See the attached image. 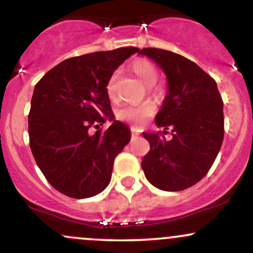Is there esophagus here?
<instances>
[{"label":"esophagus","instance_id":"1","mask_svg":"<svg viewBox=\"0 0 253 253\" xmlns=\"http://www.w3.org/2000/svg\"><path fill=\"white\" fill-rule=\"evenodd\" d=\"M130 134H132L133 138H134V136H138L139 135V130H136L134 127H132V128H130Z\"/></svg>","mask_w":253,"mask_h":253}]
</instances>
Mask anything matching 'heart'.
I'll use <instances>...</instances> for the list:
<instances>
[{"mask_svg": "<svg viewBox=\"0 0 253 253\" xmlns=\"http://www.w3.org/2000/svg\"><path fill=\"white\" fill-rule=\"evenodd\" d=\"M132 70L138 76L139 80L147 86V91L151 96L155 97L156 100H161L164 97L165 90L163 86L159 85V84H155L158 81L159 76L155 64L147 59H139L132 64ZM115 81H117V72H114L109 77L108 82L106 84V91L110 100L117 98ZM155 104L147 101V102L140 104H126V106L121 107L117 112V118L119 120L125 121V123L132 124L133 126H141L155 114Z\"/></svg>", "mask_w": 253, "mask_h": 253, "instance_id": "heart-1", "label": "heart"}]
</instances>
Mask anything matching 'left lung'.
Here are the masks:
<instances>
[{
	"instance_id": "1",
	"label": "left lung",
	"mask_w": 253,
	"mask_h": 253,
	"mask_svg": "<svg viewBox=\"0 0 253 253\" xmlns=\"http://www.w3.org/2000/svg\"><path fill=\"white\" fill-rule=\"evenodd\" d=\"M165 72L169 90L156 117L163 133H143L150 151L141 162L147 181L167 191H179L207 175L223 140V104L216 82L188 58L171 51H139ZM173 138L165 139L167 129Z\"/></svg>"
}]
</instances>
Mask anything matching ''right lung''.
Masks as SVG:
<instances>
[{
    "mask_svg": "<svg viewBox=\"0 0 253 253\" xmlns=\"http://www.w3.org/2000/svg\"><path fill=\"white\" fill-rule=\"evenodd\" d=\"M138 51L121 47L69 58L36 84L28 115L30 146L45 178L64 195L85 199L109 184L115 157L128 144L130 132L114 120L106 84ZM107 118L113 124L102 131L99 126Z\"/></svg>",
    "mask_w": 253,
    "mask_h": 253,
    "instance_id": "add662e5",
    "label": "right lung"
}]
</instances>
